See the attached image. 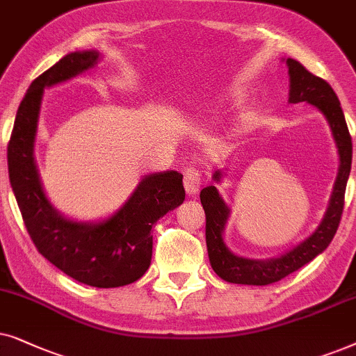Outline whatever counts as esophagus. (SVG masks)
<instances>
[{
  "instance_id": "esophagus-1",
  "label": "esophagus",
  "mask_w": 356,
  "mask_h": 356,
  "mask_svg": "<svg viewBox=\"0 0 356 356\" xmlns=\"http://www.w3.org/2000/svg\"><path fill=\"white\" fill-rule=\"evenodd\" d=\"M202 172L198 169L188 168L186 170V175H184V187H186V192L188 195H197L202 187Z\"/></svg>"
}]
</instances>
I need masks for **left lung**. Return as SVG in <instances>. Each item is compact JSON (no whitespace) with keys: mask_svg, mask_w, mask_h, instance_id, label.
Wrapping results in <instances>:
<instances>
[{"mask_svg":"<svg viewBox=\"0 0 356 356\" xmlns=\"http://www.w3.org/2000/svg\"><path fill=\"white\" fill-rule=\"evenodd\" d=\"M288 74H290V101L291 104L307 102L324 113L332 130L335 145L339 149L340 168L335 186L330 197L329 207L321 225L309 238H306L295 248L282 254L280 257L255 260L239 257L226 248L222 239L226 221L229 218V207L222 200L215 186H208L200 192V202L207 215V249L211 268L225 282L239 283V285H270L280 282L282 278L296 272L302 265L309 264L312 259L324 252L327 245L332 243L342 218L345 203V188L352 169V136H350L347 122L340 101L330 84L309 73L300 61L288 58ZM221 170L213 174V179L220 182Z\"/></svg>","mask_w":356,"mask_h":356,"instance_id":"1","label":"left lung"}]
</instances>
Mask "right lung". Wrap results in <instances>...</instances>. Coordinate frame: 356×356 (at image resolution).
<instances>
[{
    "mask_svg": "<svg viewBox=\"0 0 356 356\" xmlns=\"http://www.w3.org/2000/svg\"><path fill=\"white\" fill-rule=\"evenodd\" d=\"M99 60L97 50L73 51L32 81L14 120L8 170L24 225L37 250L76 282L117 288L136 282L149 268L151 227L181 205L186 191L177 170L145 175L129 200L97 222L70 220L49 202L34 159L44 89L94 68Z\"/></svg>",
    "mask_w": 356,
    "mask_h": 356,
    "instance_id": "add662e5",
    "label": "right lung"
}]
</instances>
